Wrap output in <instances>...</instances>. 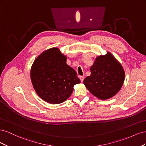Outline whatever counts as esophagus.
Here are the masks:
<instances>
[{
	"instance_id": "1",
	"label": "esophagus",
	"mask_w": 146,
	"mask_h": 146,
	"mask_svg": "<svg viewBox=\"0 0 146 146\" xmlns=\"http://www.w3.org/2000/svg\"><path fill=\"white\" fill-rule=\"evenodd\" d=\"M84 78H85V77H84V76H80V81L82 82H83Z\"/></svg>"
}]
</instances>
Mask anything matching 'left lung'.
<instances>
[{
    "label": "left lung",
    "instance_id": "obj_1",
    "mask_svg": "<svg viewBox=\"0 0 146 146\" xmlns=\"http://www.w3.org/2000/svg\"><path fill=\"white\" fill-rule=\"evenodd\" d=\"M90 70L91 75L84 79L83 83L97 98L109 99L121 89L125 80L124 70L110 52L97 56Z\"/></svg>",
    "mask_w": 146,
    "mask_h": 146
}]
</instances>
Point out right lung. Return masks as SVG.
<instances>
[{"instance_id": "1", "label": "right lung", "mask_w": 146, "mask_h": 146, "mask_svg": "<svg viewBox=\"0 0 146 146\" xmlns=\"http://www.w3.org/2000/svg\"><path fill=\"white\" fill-rule=\"evenodd\" d=\"M66 60L58 48L52 47L41 53L32 66L30 78L34 90L47 103L63 102L72 93L74 86L80 83Z\"/></svg>"}]
</instances>
